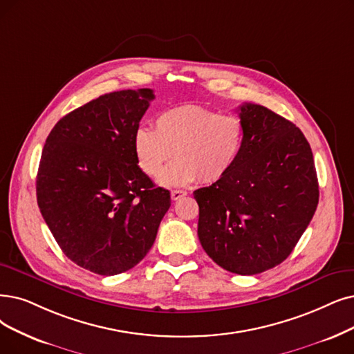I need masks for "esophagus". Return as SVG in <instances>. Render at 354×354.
<instances>
[{
    "mask_svg": "<svg viewBox=\"0 0 354 354\" xmlns=\"http://www.w3.org/2000/svg\"><path fill=\"white\" fill-rule=\"evenodd\" d=\"M186 194H187L186 190H173L171 192V199L178 201V199H181V197H185Z\"/></svg>",
    "mask_w": 354,
    "mask_h": 354,
    "instance_id": "esophagus-1",
    "label": "esophagus"
}]
</instances>
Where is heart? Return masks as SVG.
Here are the masks:
<instances>
[{
  "label": "heart",
  "mask_w": 354,
  "mask_h": 354,
  "mask_svg": "<svg viewBox=\"0 0 354 354\" xmlns=\"http://www.w3.org/2000/svg\"><path fill=\"white\" fill-rule=\"evenodd\" d=\"M245 123L235 115L197 104L167 109L155 119V131L139 128L133 151L139 168L157 177L164 187H180L199 180L212 185L228 176L241 158L245 145Z\"/></svg>",
  "instance_id": "obj_1"
}]
</instances>
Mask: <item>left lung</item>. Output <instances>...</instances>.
I'll return each instance as SVG.
<instances>
[{
	"instance_id": "8db88e82",
	"label": "left lung",
	"mask_w": 354,
	"mask_h": 354,
	"mask_svg": "<svg viewBox=\"0 0 354 354\" xmlns=\"http://www.w3.org/2000/svg\"><path fill=\"white\" fill-rule=\"evenodd\" d=\"M241 158L225 178L194 190L197 235L207 256L251 276L285 261L318 205L313 151L299 128L260 104L239 106Z\"/></svg>"
}]
</instances>
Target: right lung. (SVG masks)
I'll list each match as a JSON object with an SVG mask.
<instances>
[{"instance_id":"obj_1","label":"right lung","mask_w":354,"mask_h":354,"mask_svg":"<svg viewBox=\"0 0 354 354\" xmlns=\"http://www.w3.org/2000/svg\"><path fill=\"white\" fill-rule=\"evenodd\" d=\"M153 97L149 88L100 95L56 123L41 151L40 214L65 256L97 274L115 276L142 260L171 206L133 151Z\"/></svg>"}]
</instances>
